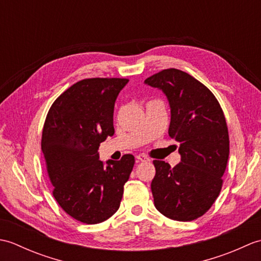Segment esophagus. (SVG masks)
Returning a JSON list of instances; mask_svg holds the SVG:
<instances>
[{
    "label": "esophagus",
    "mask_w": 261,
    "mask_h": 261,
    "mask_svg": "<svg viewBox=\"0 0 261 261\" xmlns=\"http://www.w3.org/2000/svg\"><path fill=\"white\" fill-rule=\"evenodd\" d=\"M137 159L138 162H142V163H148L150 162V159H149L145 154H137Z\"/></svg>",
    "instance_id": "obj_1"
}]
</instances>
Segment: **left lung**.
Here are the masks:
<instances>
[{
  "label": "left lung",
  "instance_id": "8db88e82",
  "mask_svg": "<svg viewBox=\"0 0 261 261\" xmlns=\"http://www.w3.org/2000/svg\"><path fill=\"white\" fill-rule=\"evenodd\" d=\"M145 83L167 96L171 113L168 134L180 143L181 156L174 168L153 160L154 206L171 220H196L211 208L223 184L230 141L222 108L206 86L179 69H164Z\"/></svg>",
  "mask_w": 261,
  "mask_h": 261
}]
</instances>
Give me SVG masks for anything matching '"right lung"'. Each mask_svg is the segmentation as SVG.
Segmentation results:
<instances>
[{
	"instance_id": "right-lung-1",
	"label": "right lung",
	"mask_w": 261,
	"mask_h": 261,
	"mask_svg": "<svg viewBox=\"0 0 261 261\" xmlns=\"http://www.w3.org/2000/svg\"><path fill=\"white\" fill-rule=\"evenodd\" d=\"M126 79H86L75 83L56 98L42 129L45 157L53 195L71 218L96 224L120 207L123 186L135 157L98 160V147L114 135V103Z\"/></svg>"
}]
</instances>
